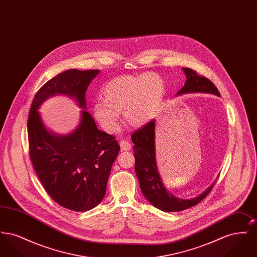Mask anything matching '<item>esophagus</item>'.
Segmentation results:
<instances>
[{
    "mask_svg": "<svg viewBox=\"0 0 257 257\" xmlns=\"http://www.w3.org/2000/svg\"><path fill=\"white\" fill-rule=\"evenodd\" d=\"M120 147H121V150L123 151H127V150H130L131 149V144L128 142V141H121L120 142Z\"/></svg>",
    "mask_w": 257,
    "mask_h": 257,
    "instance_id": "esophagus-1",
    "label": "esophagus"
}]
</instances>
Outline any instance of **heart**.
<instances>
[{"label": "heart", "mask_w": 257, "mask_h": 257, "mask_svg": "<svg viewBox=\"0 0 257 257\" xmlns=\"http://www.w3.org/2000/svg\"><path fill=\"white\" fill-rule=\"evenodd\" d=\"M104 99L93 104V115L109 133L119 127L120 110L133 126H143L158 113L165 95V82L158 74L123 75L111 79L102 89Z\"/></svg>", "instance_id": "1"}]
</instances>
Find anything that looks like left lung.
Listing matches in <instances>:
<instances>
[{
	"label": "left lung",
	"instance_id": "obj_1",
	"mask_svg": "<svg viewBox=\"0 0 257 257\" xmlns=\"http://www.w3.org/2000/svg\"><path fill=\"white\" fill-rule=\"evenodd\" d=\"M186 84L177 95L189 92H206L220 96L216 86L204 76H199L195 70L184 67ZM134 143L135 171L144 196L155 207L165 212H179L193 207L204 199L211 192L214 184L207 190L192 199H181L172 196L165 188L160 177L155 155V120L135 131L131 136Z\"/></svg>",
	"mask_w": 257,
	"mask_h": 257
}]
</instances>
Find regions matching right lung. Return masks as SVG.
<instances>
[{
    "instance_id": "add662e5",
    "label": "right lung",
    "mask_w": 257,
    "mask_h": 257,
    "mask_svg": "<svg viewBox=\"0 0 257 257\" xmlns=\"http://www.w3.org/2000/svg\"><path fill=\"white\" fill-rule=\"evenodd\" d=\"M97 69H70L39 88L28 118L30 158L52 199L62 207L85 212L97 206L106 194L112 163L120 147L112 135L100 131L93 117L82 110L78 128L67 136L50 133L37 110L47 98L65 94L86 108V91Z\"/></svg>"
}]
</instances>
